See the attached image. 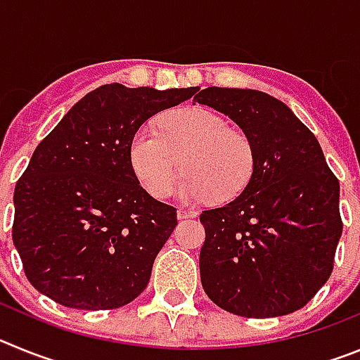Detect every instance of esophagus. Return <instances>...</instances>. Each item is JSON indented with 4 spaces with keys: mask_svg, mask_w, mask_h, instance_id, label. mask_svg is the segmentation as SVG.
Returning a JSON list of instances; mask_svg holds the SVG:
<instances>
[{
    "mask_svg": "<svg viewBox=\"0 0 360 360\" xmlns=\"http://www.w3.org/2000/svg\"><path fill=\"white\" fill-rule=\"evenodd\" d=\"M198 214V212L196 211H191V209H178L176 211V216H178V219H184V218H195V216Z\"/></svg>",
    "mask_w": 360,
    "mask_h": 360,
    "instance_id": "esophagus-1",
    "label": "esophagus"
}]
</instances>
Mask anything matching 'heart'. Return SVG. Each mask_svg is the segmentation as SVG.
Here are the masks:
<instances>
[{"instance_id":"heart-1","label":"heart","mask_w":360,"mask_h":360,"mask_svg":"<svg viewBox=\"0 0 360 360\" xmlns=\"http://www.w3.org/2000/svg\"><path fill=\"white\" fill-rule=\"evenodd\" d=\"M129 164L149 195L162 198L178 186L184 198L229 202L247 189L256 171V149L243 133L232 131L221 115L205 108L167 113L158 128L142 126L129 141Z\"/></svg>"}]
</instances>
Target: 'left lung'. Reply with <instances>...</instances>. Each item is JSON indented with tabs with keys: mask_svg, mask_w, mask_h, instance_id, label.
Wrapping results in <instances>:
<instances>
[{
	"mask_svg": "<svg viewBox=\"0 0 360 360\" xmlns=\"http://www.w3.org/2000/svg\"><path fill=\"white\" fill-rule=\"evenodd\" d=\"M195 101L234 120L256 149L247 189L200 214L203 290L241 317L292 314L332 274L342 234L339 180L314 133L272 95L211 86Z\"/></svg>",
	"mask_w": 360,
	"mask_h": 360,
	"instance_id": "left-lung-1",
	"label": "left lung"
}]
</instances>
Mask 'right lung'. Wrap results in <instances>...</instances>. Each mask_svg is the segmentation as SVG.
Returning a JSON list of instances; mask_svg holds the SVG:
<instances>
[{
	"mask_svg": "<svg viewBox=\"0 0 360 360\" xmlns=\"http://www.w3.org/2000/svg\"><path fill=\"white\" fill-rule=\"evenodd\" d=\"M196 90L104 84L41 141L15 184L12 227L36 290L79 310L119 308L144 292L176 209L142 189L129 141Z\"/></svg>",
	"mask_w": 360,
	"mask_h": 360,
	"instance_id": "right-lung-1",
	"label": "right lung"
}]
</instances>
